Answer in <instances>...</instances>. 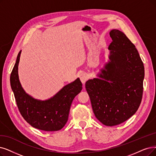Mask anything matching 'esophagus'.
Wrapping results in <instances>:
<instances>
[{
    "mask_svg": "<svg viewBox=\"0 0 156 156\" xmlns=\"http://www.w3.org/2000/svg\"><path fill=\"white\" fill-rule=\"evenodd\" d=\"M88 77L87 75L84 73H83L80 75V79L81 80V82L83 84H85V83L86 82V80H88Z\"/></svg>",
    "mask_w": 156,
    "mask_h": 156,
    "instance_id": "esophagus-1",
    "label": "esophagus"
}]
</instances>
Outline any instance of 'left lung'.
<instances>
[{
	"label": "left lung",
	"instance_id": "1",
	"mask_svg": "<svg viewBox=\"0 0 156 156\" xmlns=\"http://www.w3.org/2000/svg\"><path fill=\"white\" fill-rule=\"evenodd\" d=\"M109 61L85 87L96 118L114 126L135 114L141 102L144 66L135 45L122 31L113 29Z\"/></svg>",
	"mask_w": 156,
	"mask_h": 156
}]
</instances>
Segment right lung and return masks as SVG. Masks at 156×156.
<instances>
[{
    "label": "right lung",
    "mask_w": 156,
    "mask_h": 156,
    "mask_svg": "<svg viewBox=\"0 0 156 156\" xmlns=\"http://www.w3.org/2000/svg\"><path fill=\"white\" fill-rule=\"evenodd\" d=\"M21 52L17 55L10 76L11 87L18 108L25 120L32 127L45 131H57L67 122L72 102L82 90V83L77 78L65 86L51 98L45 101L35 99L25 91L18 77V67Z\"/></svg>",
    "instance_id": "right-lung-1"
}]
</instances>
